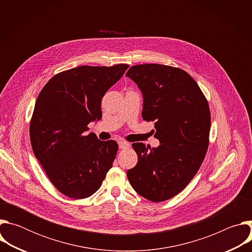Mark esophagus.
Listing matches in <instances>:
<instances>
[{"label":"esophagus","mask_w":252,"mask_h":252,"mask_svg":"<svg viewBox=\"0 0 252 252\" xmlns=\"http://www.w3.org/2000/svg\"><path fill=\"white\" fill-rule=\"evenodd\" d=\"M129 146H130V145H129L128 142H126V141H120V142H119V147H120V149H122V150L128 149Z\"/></svg>","instance_id":"1"}]
</instances>
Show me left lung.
Returning a JSON list of instances; mask_svg holds the SVG:
<instances>
[{"label": "left lung", "mask_w": 252, "mask_h": 252, "mask_svg": "<svg viewBox=\"0 0 252 252\" xmlns=\"http://www.w3.org/2000/svg\"><path fill=\"white\" fill-rule=\"evenodd\" d=\"M141 91L142 119L156 122L158 148L132 143L137 163L126 175L132 189L154 202L181 192L199 169L208 148L210 112L196 82L184 69L158 63L132 65L126 75Z\"/></svg>", "instance_id": "obj_1"}]
</instances>
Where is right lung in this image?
<instances>
[{
  "mask_svg": "<svg viewBox=\"0 0 252 252\" xmlns=\"http://www.w3.org/2000/svg\"><path fill=\"white\" fill-rule=\"evenodd\" d=\"M128 66L70 68L54 76L38 95L30 124L32 152L56 189L70 198L93 195L113 166L118 143L85 132L101 119L102 96Z\"/></svg>",
  "mask_w": 252,
  "mask_h": 252,
  "instance_id": "1",
  "label": "right lung"
}]
</instances>
